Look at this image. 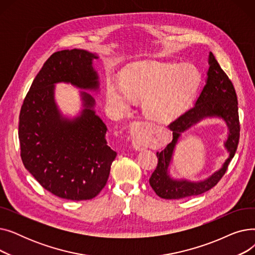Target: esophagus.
Segmentation results:
<instances>
[{
  "label": "esophagus",
  "mask_w": 255,
  "mask_h": 255,
  "mask_svg": "<svg viewBox=\"0 0 255 255\" xmlns=\"http://www.w3.org/2000/svg\"><path fill=\"white\" fill-rule=\"evenodd\" d=\"M141 123H134L132 125V144L133 148L137 151H142L146 148V140L141 133Z\"/></svg>",
  "instance_id": "esophagus-1"
}]
</instances>
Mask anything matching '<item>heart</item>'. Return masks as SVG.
<instances>
[{
    "mask_svg": "<svg viewBox=\"0 0 255 255\" xmlns=\"http://www.w3.org/2000/svg\"><path fill=\"white\" fill-rule=\"evenodd\" d=\"M199 74L190 65L142 61L129 65L121 84L109 79L106 98L118 113L130 110L132 99L142 101L145 116L156 122H169L182 115L195 96Z\"/></svg>",
    "mask_w": 255,
    "mask_h": 255,
    "instance_id": "b5f03b06",
    "label": "heart"
}]
</instances>
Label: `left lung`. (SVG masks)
Segmentation results:
<instances>
[{
    "mask_svg": "<svg viewBox=\"0 0 255 255\" xmlns=\"http://www.w3.org/2000/svg\"><path fill=\"white\" fill-rule=\"evenodd\" d=\"M207 75L206 85L195 105L169 124L168 127L172 131L171 142L167 144L163 151L157 152L158 164L150 178V185L156 194L161 198L180 199L209 191L223 177L236 154L240 138L237 94L231 79L221 69L212 52L209 53V70ZM206 117H219L226 122L229 134L225 147L230 154L229 158L221 169L203 181L191 182L171 178L168 172V167L181 133Z\"/></svg>",
    "mask_w": 255,
    "mask_h": 255,
    "instance_id": "left-lung-1",
    "label": "left lung"
}]
</instances>
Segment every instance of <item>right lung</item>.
I'll use <instances>...</instances> for the list:
<instances>
[{"mask_svg": "<svg viewBox=\"0 0 255 255\" xmlns=\"http://www.w3.org/2000/svg\"><path fill=\"white\" fill-rule=\"evenodd\" d=\"M84 49L57 51L36 75L23 100L18 126L24 167L44 189L58 197L86 200L106 185L117 152L107 145L106 125L96 115L95 99L80 92L83 110L65 117L56 103L55 85L71 84L85 91L99 90L93 60Z\"/></svg>", "mask_w": 255, "mask_h": 255, "instance_id": "right-lung-1", "label": "right lung"}]
</instances>
